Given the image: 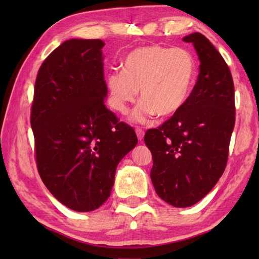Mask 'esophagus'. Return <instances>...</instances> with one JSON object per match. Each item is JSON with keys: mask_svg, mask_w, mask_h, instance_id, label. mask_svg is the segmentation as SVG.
Returning a JSON list of instances; mask_svg holds the SVG:
<instances>
[{"mask_svg": "<svg viewBox=\"0 0 259 259\" xmlns=\"http://www.w3.org/2000/svg\"><path fill=\"white\" fill-rule=\"evenodd\" d=\"M136 134H137L138 139L142 142V140L144 139V130H142L140 128H136Z\"/></svg>", "mask_w": 259, "mask_h": 259, "instance_id": "esophagus-1", "label": "esophagus"}]
</instances>
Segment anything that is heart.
<instances>
[{"label": "heart", "instance_id": "b5f03b06", "mask_svg": "<svg viewBox=\"0 0 259 259\" xmlns=\"http://www.w3.org/2000/svg\"><path fill=\"white\" fill-rule=\"evenodd\" d=\"M196 61L190 51L147 46L126 54L122 71L107 76L108 103L121 114L128 112L140 90L142 103L131 116L145 123L156 114L170 117L185 106L196 80Z\"/></svg>", "mask_w": 259, "mask_h": 259}]
</instances>
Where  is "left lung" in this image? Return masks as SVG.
<instances>
[{"label": "left lung", "mask_w": 259, "mask_h": 259, "mask_svg": "<svg viewBox=\"0 0 259 259\" xmlns=\"http://www.w3.org/2000/svg\"><path fill=\"white\" fill-rule=\"evenodd\" d=\"M183 41L192 43L199 56L198 81L185 106L144 137L153 157L156 194L177 208L199 202L216 185L226 168L235 123L233 78L224 58L202 34Z\"/></svg>", "instance_id": "left-lung-1"}]
</instances>
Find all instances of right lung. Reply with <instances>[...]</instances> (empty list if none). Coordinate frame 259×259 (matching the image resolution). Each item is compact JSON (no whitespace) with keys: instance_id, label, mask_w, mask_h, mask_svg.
<instances>
[{"instance_id":"obj_1","label":"right lung","mask_w":259,"mask_h":259,"mask_svg":"<svg viewBox=\"0 0 259 259\" xmlns=\"http://www.w3.org/2000/svg\"><path fill=\"white\" fill-rule=\"evenodd\" d=\"M104 46L73 38L52 51L38 69L30 108L42 182L80 212L106 202L117 164L138 142L134 128L105 106Z\"/></svg>"}]
</instances>
